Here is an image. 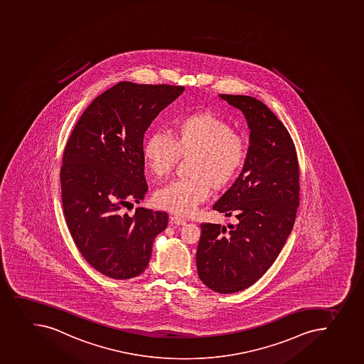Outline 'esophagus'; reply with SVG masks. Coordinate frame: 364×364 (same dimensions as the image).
Returning a JSON list of instances; mask_svg holds the SVG:
<instances>
[{"mask_svg":"<svg viewBox=\"0 0 364 364\" xmlns=\"http://www.w3.org/2000/svg\"><path fill=\"white\" fill-rule=\"evenodd\" d=\"M170 223L172 224V225L183 226L186 224V220L183 218H179V217H177V215H173V217H171Z\"/></svg>","mask_w":364,"mask_h":364,"instance_id":"esophagus-1","label":"esophagus"}]
</instances>
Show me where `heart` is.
<instances>
[{
	"label": "heart",
	"mask_w": 364,
	"mask_h": 364,
	"mask_svg": "<svg viewBox=\"0 0 364 364\" xmlns=\"http://www.w3.org/2000/svg\"><path fill=\"white\" fill-rule=\"evenodd\" d=\"M191 154L192 178L172 181L154 194L156 206L174 215H192L212 186L222 190L232 183L245 166L249 147L230 122L211 112L183 117L174 124L172 136L156 132L144 145L146 166L156 179L166 178L179 156Z\"/></svg>",
	"instance_id": "b5f03b06"
}]
</instances>
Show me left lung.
I'll use <instances>...</instances> for the list:
<instances>
[{
	"label": "left lung",
	"instance_id": "8db88e82",
	"mask_svg": "<svg viewBox=\"0 0 364 364\" xmlns=\"http://www.w3.org/2000/svg\"><path fill=\"white\" fill-rule=\"evenodd\" d=\"M219 97L245 117L249 154L242 173L213 205L235 224L229 231L201 224L196 262L206 287L233 294L255 284L283 249L299 206V170L291 135L267 106L247 95Z\"/></svg>",
	"mask_w": 364,
	"mask_h": 364
}]
</instances>
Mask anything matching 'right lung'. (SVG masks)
Returning <instances> with one entry per match:
<instances>
[{"label": "right lung", "instance_id": "right-lung-1", "mask_svg": "<svg viewBox=\"0 0 364 364\" xmlns=\"http://www.w3.org/2000/svg\"><path fill=\"white\" fill-rule=\"evenodd\" d=\"M183 86L122 81L95 97L70 134L60 171L63 208L74 242L90 265L113 279H129L149 265L166 212L138 208L149 190L144 134Z\"/></svg>", "mask_w": 364, "mask_h": 364}]
</instances>
